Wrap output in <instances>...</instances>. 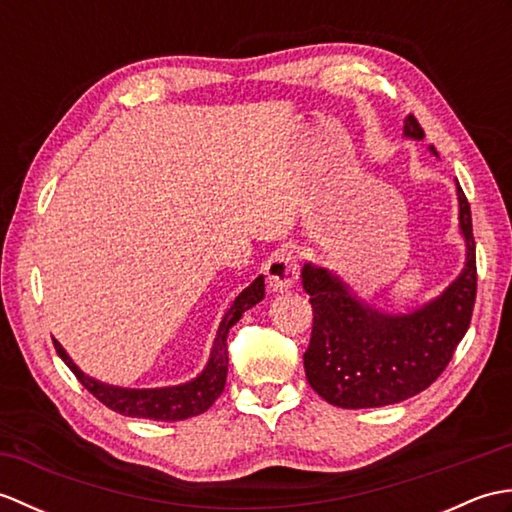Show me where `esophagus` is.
I'll list each match as a JSON object with an SVG mask.
<instances>
[{
  "mask_svg": "<svg viewBox=\"0 0 512 512\" xmlns=\"http://www.w3.org/2000/svg\"><path fill=\"white\" fill-rule=\"evenodd\" d=\"M266 273H268V286L273 292H284L292 288L299 275L297 255L288 248L277 250V253L268 259Z\"/></svg>",
  "mask_w": 512,
  "mask_h": 512,
  "instance_id": "34e87169",
  "label": "esophagus"
}]
</instances>
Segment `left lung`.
<instances>
[{
    "label": "left lung",
    "mask_w": 512,
    "mask_h": 512,
    "mask_svg": "<svg viewBox=\"0 0 512 512\" xmlns=\"http://www.w3.org/2000/svg\"><path fill=\"white\" fill-rule=\"evenodd\" d=\"M405 136L422 140L411 114ZM433 154L438 151L429 147ZM466 262L440 297L407 314L376 310L328 268L303 264L301 284L312 303V336L303 367L310 387L334 407H385L420 394L449 365L471 325L477 292L471 206L458 184Z\"/></svg>",
    "instance_id": "left-lung-1"
}]
</instances>
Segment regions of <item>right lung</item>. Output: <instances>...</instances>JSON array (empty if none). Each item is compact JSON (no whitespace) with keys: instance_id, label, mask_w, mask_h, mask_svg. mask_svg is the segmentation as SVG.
<instances>
[{"instance_id":"obj_1","label":"right lung","mask_w":512,"mask_h":512,"mask_svg":"<svg viewBox=\"0 0 512 512\" xmlns=\"http://www.w3.org/2000/svg\"><path fill=\"white\" fill-rule=\"evenodd\" d=\"M264 299V275H259L253 284L244 288L235 297L233 306L226 310L224 319L217 328L213 350L209 356V363L202 369V374L195 376L189 383L173 385V387H158V389H127V387H114L99 383L96 378L83 374L79 367L74 365L68 352L63 350L57 339H52L54 350L61 356V361L72 369V374L79 378V383L90 391V394L101 400L105 407L112 411L123 413L129 418H147V420H187L193 416H200L209 409L213 402L220 398L226 385V372H228V350H226V336L228 330L242 319V314L250 310Z\"/></svg>"}]
</instances>
